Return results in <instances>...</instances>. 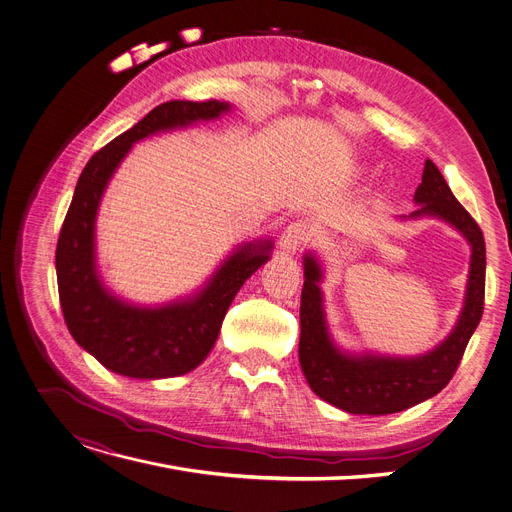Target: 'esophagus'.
<instances>
[{
    "label": "esophagus",
    "instance_id": "esophagus-1",
    "mask_svg": "<svg viewBox=\"0 0 512 512\" xmlns=\"http://www.w3.org/2000/svg\"><path fill=\"white\" fill-rule=\"evenodd\" d=\"M307 238H309L307 224H303V221H293V224L286 226V230L280 236V242H278L280 251L284 255H295L301 249V244L307 242Z\"/></svg>",
    "mask_w": 512,
    "mask_h": 512
}]
</instances>
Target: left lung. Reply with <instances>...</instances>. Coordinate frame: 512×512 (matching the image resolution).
I'll return each instance as SVG.
<instances>
[{
	"label": "left lung",
	"instance_id": "obj_1",
	"mask_svg": "<svg viewBox=\"0 0 512 512\" xmlns=\"http://www.w3.org/2000/svg\"><path fill=\"white\" fill-rule=\"evenodd\" d=\"M416 211L399 219L435 217L458 230L471 244V270L464 305L456 326L435 349L395 358L381 353H347L332 341L324 311L322 263L316 253L303 255L301 339L299 362L305 379L318 397L349 414L383 416L412 408L437 395L454 376L466 343L473 337L483 314L485 297V240L477 221L452 194L448 182L427 159L422 182L414 192Z\"/></svg>",
	"mask_w": 512,
	"mask_h": 512
}]
</instances>
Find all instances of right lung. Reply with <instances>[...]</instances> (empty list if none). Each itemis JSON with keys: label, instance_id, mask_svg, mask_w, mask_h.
I'll return each mask as SVG.
<instances>
[{"label": "right lung", "instance_id": "1", "mask_svg": "<svg viewBox=\"0 0 512 512\" xmlns=\"http://www.w3.org/2000/svg\"><path fill=\"white\" fill-rule=\"evenodd\" d=\"M230 108L228 102L217 100L165 102L98 150L79 175L56 247L60 307L73 339L104 368L129 379H169L201 364L213 349L240 286L272 255V240L240 244L194 295L154 307L113 295L98 272L100 201L131 146L154 133L219 119Z\"/></svg>", "mask_w": 512, "mask_h": 512}]
</instances>
